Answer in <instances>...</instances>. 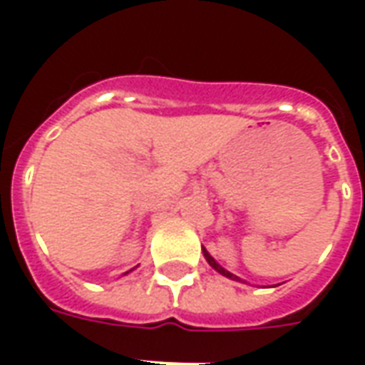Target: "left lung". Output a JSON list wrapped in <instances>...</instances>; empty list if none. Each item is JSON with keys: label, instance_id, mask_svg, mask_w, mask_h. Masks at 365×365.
<instances>
[{"label": "left lung", "instance_id": "left-lung-1", "mask_svg": "<svg viewBox=\"0 0 365 365\" xmlns=\"http://www.w3.org/2000/svg\"><path fill=\"white\" fill-rule=\"evenodd\" d=\"M203 254H205L207 262H209V264H211V266H213V268L217 269V272H219V274L227 275V277H230V279H238L237 275H232V274H230V272H227V269H225V268H221V266H219V264H217V262H215L213 258H211V256H209V252H207V250H203Z\"/></svg>", "mask_w": 365, "mask_h": 365}]
</instances>
